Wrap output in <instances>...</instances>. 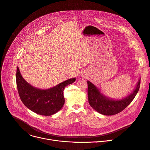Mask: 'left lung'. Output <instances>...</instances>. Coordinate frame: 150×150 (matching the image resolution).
<instances>
[{"label":"left lung","mask_w":150,"mask_h":150,"mask_svg":"<svg viewBox=\"0 0 150 150\" xmlns=\"http://www.w3.org/2000/svg\"><path fill=\"white\" fill-rule=\"evenodd\" d=\"M87 82L88 100L90 105L99 113L110 116L121 112L132 103L140 88L141 78L139 79L132 92L121 99L107 97L102 93L99 88L92 83L89 81Z\"/></svg>","instance_id":"obj_1"}]
</instances>
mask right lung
Here are the masks:
<instances>
[{
    "label": "right lung",
    "mask_w": 150,
    "mask_h": 150,
    "mask_svg": "<svg viewBox=\"0 0 150 150\" xmlns=\"http://www.w3.org/2000/svg\"><path fill=\"white\" fill-rule=\"evenodd\" d=\"M75 80L76 78H70L51 88H38L25 80L18 67L17 69V87L22 103L30 110L43 116H51L60 110L65 102L64 89Z\"/></svg>",
    "instance_id": "1"
}]
</instances>
